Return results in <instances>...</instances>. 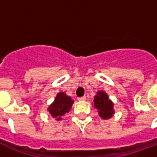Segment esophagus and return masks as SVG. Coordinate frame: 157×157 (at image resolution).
Masks as SVG:
<instances>
[{
	"label": "esophagus",
	"mask_w": 157,
	"mask_h": 157,
	"mask_svg": "<svg viewBox=\"0 0 157 157\" xmlns=\"http://www.w3.org/2000/svg\"><path fill=\"white\" fill-rule=\"evenodd\" d=\"M77 99H78V101H85L86 99V96H83V97H79Z\"/></svg>",
	"instance_id": "34e87169"
}]
</instances>
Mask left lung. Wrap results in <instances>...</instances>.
Instances as JSON below:
<instances>
[{"label":"left lung","instance_id":"left-lung-1","mask_svg":"<svg viewBox=\"0 0 157 157\" xmlns=\"http://www.w3.org/2000/svg\"><path fill=\"white\" fill-rule=\"evenodd\" d=\"M94 106L98 111V114L103 119H110L115 113L113 103L104 91H98L94 99Z\"/></svg>","mask_w":157,"mask_h":157}]
</instances>
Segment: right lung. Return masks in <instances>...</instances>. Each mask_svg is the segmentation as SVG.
<instances>
[{
    "mask_svg": "<svg viewBox=\"0 0 157 157\" xmlns=\"http://www.w3.org/2000/svg\"><path fill=\"white\" fill-rule=\"evenodd\" d=\"M73 103L74 101L71 100L70 96H67L63 92H60L57 94L52 104L49 106L48 111L54 118L57 121H60L62 117L71 110Z\"/></svg>",
    "mask_w": 157,
    "mask_h": 157,
    "instance_id": "obj_1",
    "label": "right lung"
}]
</instances>
